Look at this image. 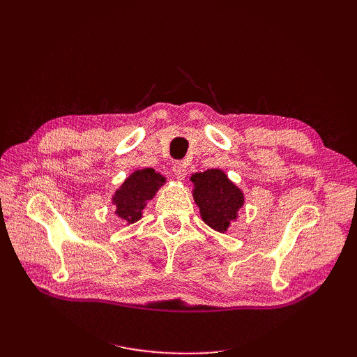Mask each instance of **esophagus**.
Masks as SVG:
<instances>
[{
	"label": "esophagus",
	"mask_w": 357,
	"mask_h": 357,
	"mask_svg": "<svg viewBox=\"0 0 357 357\" xmlns=\"http://www.w3.org/2000/svg\"><path fill=\"white\" fill-rule=\"evenodd\" d=\"M172 172H174V177L177 180H185V177H186V164H183V162H176V164L172 165Z\"/></svg>",
	"instance_id": "esophagus-1"
}]
</instances>
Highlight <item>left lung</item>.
Wrapping results in <instances>:
<instances>
[{
    "mask_svg": "<svg viewBox=\"0 0 357 357\" xmlns=\"http://www.w3.org/2000/svg\"><path fill=\"white\" fill-rule=\"evenodd\" d=\"M193 199L199 207L205 225L219 232H226L229 225L238 218V210L244 205V193L236 188L222 169L213 168L195 172Z\"/></svg>",
    "mask_w": 357,
    "mask_h": 357,
    "instance_id": "obj_1",
    "label": "left lung"
}]
</instances>
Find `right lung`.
Instances as JSON below:
<instances>
[{
	"label": "right lung",
	"instance_id": "right-lung-1",
	"mask_svg": "<svg viewBox=\"0 0 357 357\" xmlns=\"http://www.w3.org/2000/svg\"><path fill=\"white\" fill-rule=\"evenodd\" d=\"M165 177L155 172L153 168L137 169L119 188L112 198L116 214L128 223H135L142 219L143 210L152 199L160 186H164Z\"/></svg>",
	"mask_w": 357,
	"mask_h": 357
}]
</instances>
